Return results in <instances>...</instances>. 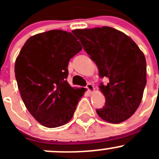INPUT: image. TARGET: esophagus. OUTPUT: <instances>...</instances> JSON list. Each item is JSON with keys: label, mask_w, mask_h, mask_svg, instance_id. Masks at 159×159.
Wrapping results in <instances>:
<instances>
[{"label": "esophagus", "mask_w": 159, "mask_h": 159, "mask_svg": "<svg viewBox=\"0 0 159 159\" xmlns=\"http://www.w3.org/2000/svg\"><path fill=\"white\" fill-rule=\"evenodd\" d=\"M86 88H87L88 90H89L90 92H93V91H94V86H93V84H90V83H89V84H87V86H86Z\"/></svg>", "instance_id": "obj_1"}]
</instances>
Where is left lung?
Returning a JSON list of instances; mask_svg holds the SVG:
<instances>
[{
	"mask_svg": "<svg viewBox=\"0 0 159 159\" xmlns=\"http://www.w3.org/2000/svg\"><path fill=\"white\" fill-rule=\"evenodd\" d=\"M84 51L98 66L100 78L109 79L99 89L105 97L101 118L118 124L139 108L146 85V61L143 52L130 37L110 27L72 30Z\"/></svg>",
	"mask_w": 159,
	"mask_h": 159,
	"instance_id": "8db88e82",
	"label": "left lung"
}]
</instances>
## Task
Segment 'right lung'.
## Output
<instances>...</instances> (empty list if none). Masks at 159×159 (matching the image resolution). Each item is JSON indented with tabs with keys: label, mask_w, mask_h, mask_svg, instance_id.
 Segmentation results:
<instances>
[{
	"label": "right lung",
	"mask_w": 159,
	"mask_h": 159,
	"mask_svg": "<svg viewBox=\"0 0 159 159\" xmlns=\"http://www.w3.org/2000/svg\"><path fill=\"white\" fill-rule=\"evenodd\" d=\"M70 32L52 30L28 38L14 66L20 96L32 116L47 128L64 125L71 119L85 89L67 81L69 61L81 51Z\"/></svg>",
	"instance_id": "right-lung-1"
}]
</instances>
